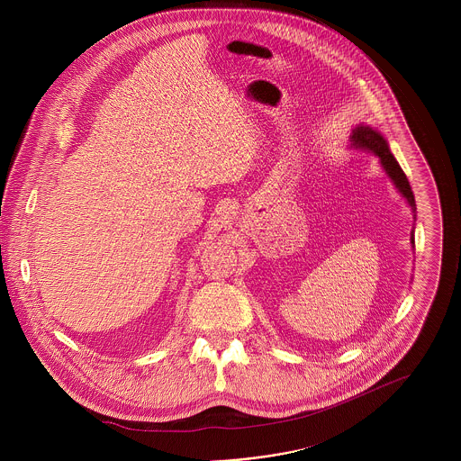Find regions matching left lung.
I'll return each instance as SVG.
<instances>
[{
  "mask_svg": "<svg viewBox=\"0 0 461 461\" xmlns=\"http://www.w3.org/2000/svg\"><path fill=\"white\" fill-rule=\"evenodd\" d=\"M351 145L356 149H366L373 154L376 155L380 158V164L382 167L385 169L387 176L393 179V183L395 185V188L399 190V194L402 197L406 198V202L410 203L411 211H413V216L417 212V203H415V195L411 192V186H410V181L406 175L402 173L401 166L397 164V160L394 158V155L391 154L389 150V145H387V140L370 126H365V124H357L354 130H352ZM411 243H415V235L411 233Z\"/></svg>",
  "mask_w": 461,
  "mask_h": 461,
  "instance_id": "obj_1",
  "label": "left lung"
}]
</instances>
